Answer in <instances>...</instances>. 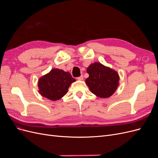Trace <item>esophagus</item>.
Instances as JSON below:
<instances>
[{"label": "esophagus", "mask_w": 158, "mask_h": 158, "mask_svg": "<svg viewBox=\"0 0 158 158\" xmlns=\"http://www.w3.org/2000/svg\"><path fill=\"white\" fill-rule=\"evenodd\" d=\"M83 78H84V76H83L82 75H81L80 76H79V77L77 78V79H78V80H82Z\"/></svg>", "instance_id": "obj_1"}]
</instances>
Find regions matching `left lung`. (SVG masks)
Instances as JSON below:
<instances>
[{
    "label": "left lung",
    "mask_w": 158,
    "mask_h": 158,
    "mask_svg": "<svg viewBox=\"0 0 158 158\" xmlns=\"http://www.w3.org/2000/svg\"><path fill=\"white\" fill-rule=\"evenodd\" d=\"M89 77L85 79L91 92L101 98H107L114 93L119 84L115 70L99 63L91 64L87 69Z\"/></svg>",
    "instance_id": "8db88e82"
}]
</instances>
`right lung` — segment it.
I'll list each match as a JSON object with an SVG mask.
<instances>
[{
  "instance_id": "add662e5",
  "label": "right lung",
  "mask_w": 158,
  "mask_h": 158,
  "mask_svg": "<svg viewBox=\"0 0 158 158\" xmlns=\"http://www.w3.org/2000/svg\"><path fill=\"white\" fill-rule=\"evenodd\" d=\"M75 81L68 72L53 69L39 79V93L51 101H56L67 93L70 84Z\"/></svg>"
}]
</instances>
